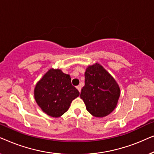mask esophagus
Here are the masks:
<instances>
[{
    "mask_svg": "<svg viewBox=\"0 0 154 154\" xmlns=\"http://www.w3.org/2000/svg\"><path fill=\"white\" fill-rule=\"evenodd\" d=\"M76 88L78 89V90H79V91L81 92V87L80 85H78L77 87H76Z\"/></svg>",
    "mask_w": 154,
    "mask_h": 154,
    "instance_id": "esophagus-1",
    "label": "esophagus"
}]
</instances>
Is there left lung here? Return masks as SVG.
Returning <instances> with one entry per match:
<instances>
[{
	"mask_svg": "<svg viewBox=\"0 0 154 154\" xmlns=\"http://www.w3.org/2000/svg\"><path fill=\"white\" fill-rule=\"evenodd\" d=\"M120 94L119 84L102 65L88 66L80 97L90 114L97 118L110 114L117 106Z\"/></svg>",
	"mask_w": 154,
	"mask_h": 154,
	"instance_id": "8db88e82",
	"label": "left lung"
}]
</instances>
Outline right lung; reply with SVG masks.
Segmentation results:
<instances>
[{
  "label": "right lung",
  "mask_w": 154,
  "mask_h": 154,
  "mask_svg": "<svg viewBox=\"0 0 154 154\" xmlns=\"http://www.w3.org/2000/svg\"><path fill=\"white\" fill-rule=\"evenodd\" d=\"M79 94V90L71 85L70 75L59 69H50L34 88L37 104L44 113L54 118L66 112Z\"/></svg>",
  "instance_id": "right-lung-1"
}]
</instances>
